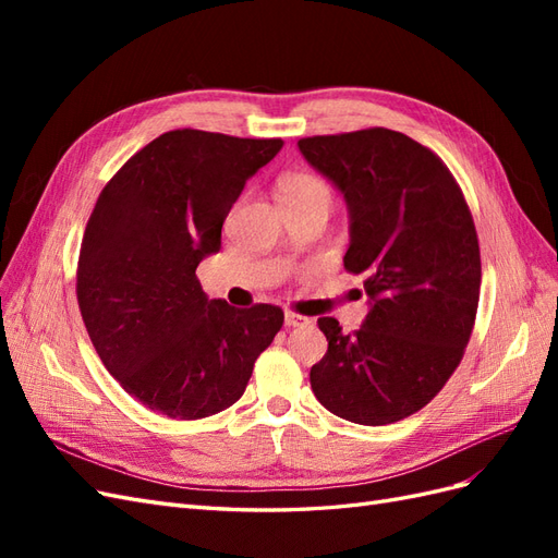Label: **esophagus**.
I'll use <instances>...</instances> for the list:
<instances>
[{
    "label": "esophagus",
    "instance_id": "1",
    "mask_svg": "<svg viewBox=\"0 0 558 558\" xmlns=\"http://www.w3.org/2000/svg\"><path fill=\"white\" fill-rule=\"evenodd\" d=\"M283 324L289 326V328L305 326V324H307V318H305V316H300V314H295V312H286V314H283Z\"/></svg>",
    "mask_w": 558,
    "mask_h": 558
}]
</instances>
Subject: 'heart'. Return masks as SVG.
Wrapping results in <instances>:
<instances>
[{"label": "heart", "mask_w": 558, "mask_h": 558, "mask_svg": "<svg viewBox=\"0 0 558 558\" xmlns=\"http://www.w3.org/2000/svg\"><path fill=\"white\" fill-rule=\"evenodd\" d=\"M279 205H318L330 207V189L318 177L310 172H293L279 179L277 183Z\"/></svg>", "instance_id": "heart-1"}]
</instances>
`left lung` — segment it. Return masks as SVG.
<instances>
[{
    "mask_svg": "<svg viewBox=\"0 0 558 558\" xmlns=\"http://www.w3.org/2000/svg\"><path fill=\"white\" fill-rule=\"evenodd\" d=\"M349 214L344 267L365 275L367 316L344 335L318 318L326 356L310 369L316 400L361 426L418 412L463 359L480 302V244L459 183L408 134L369 128L300 140Z\"/></svg>",
    "mask_w": 558,
    "mask_h": 558,
    "instance_id": "left-lung-1",
    "label": "left lung"
}]
</instances>
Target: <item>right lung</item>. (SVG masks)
Segmentation results:
<instances>
[{"label": "right lung", "mask_w": 558, "mask_h": 558, "mask_svg": "<svg viewBox=\"0 0 558 558\" xmlns=\"http://www.w3.org/2000/svg\"><path fill=\"white\" fill-rule=\"evenodd\" d=\"M281 140L172 130L134 154L99 193L81 242L76 298L99 361L144 408L205 418L238 402L283 312L209 300L197 265L246 179Z\"/></svg>", "instance_id": "add662e5"}]
</instances>
